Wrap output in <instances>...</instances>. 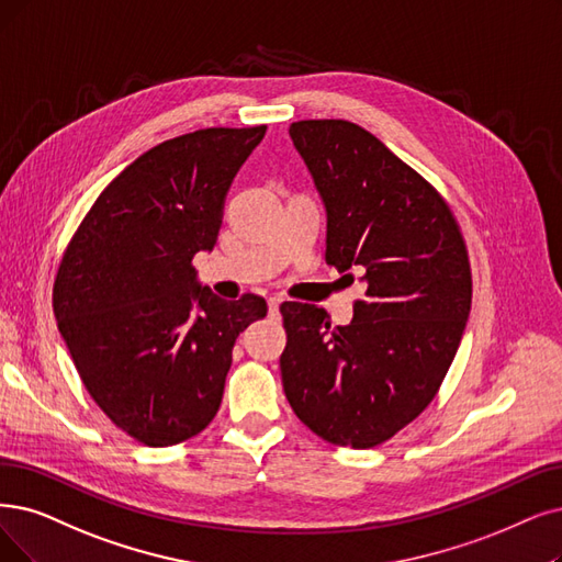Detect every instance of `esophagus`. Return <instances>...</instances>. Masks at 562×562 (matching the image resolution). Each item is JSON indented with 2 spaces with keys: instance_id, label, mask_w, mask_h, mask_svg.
I'll use <instances>...</instances> for the list:
<instances>
[{
  "instance_id": "1",
  "label": "esophagus",
  "mask_w": 562,
  "mask_h": 562,
  "mask_svg": "<svg viewBox=\"0 0 562 562\" xmlns=\"http://www.w3.org/2000/svg\"><path fill=\"white\" fill-rule=\"evenodd\" d=\"M267 306H269V316H272V318H279V306H281V300H279V297H269V300H267Z\"/></svg>"
}]
</instances>
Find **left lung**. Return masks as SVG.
I'll return each mask as SVG.
<instances>
[{
	"instance_id": "left-lung-1",
	"label": "left lung",
	"mask_w": 562,
	"mask_h": 562,
	"mask_svg": "<svg viewBox=\"0 0 562 562\" xmlns=\"http://www.w3.org/2000/svg\"><path fill=\"white\" fill-rule=\"evenodd\" d=\"M290 138L327 210L325 260L362 272L367 293L346 327L313 304H281L283 392L313 434L367 450L438 394L473 297L468 249L445 198L367 128L302 120Z\"/></svg>"
}]
</instances>
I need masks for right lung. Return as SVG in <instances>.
Returning <instances> with one entry per match:
<instances>
[{"mask_svg": "<svg viewBox=\"0 0 562 562\" xmlns=\"http://www.w3.org/2000/svg\"><path fill=\"white\" fill-rule=\"evenodd\" d=\"M267 126L200 128L151 147L103 189L61 256L53 308L85 390L149 447L198 436L218 413L239 331L267 302L195 281L233 179Z\"/></svg>", "mask_w": 562, "mask_h": 562, "instance_id": "right-lung-1", "label": "right lung"}]
</instances>
